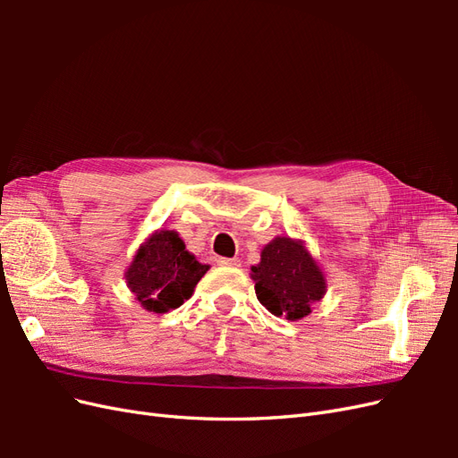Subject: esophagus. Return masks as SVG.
<instances>
[{
  "instance_id": "obj_1",
  "label": "esophagus",
  "mask_w": 458,
  "mask_h": 458,
  "mask_svg": "<svg viewBox=\"0 0 458 458\" xmlns=\"http://www.w3.org/2000/svg\"><path fill=\"white\" fill-rule=\"evenodd\" d=\"M219 266H231V267H241V259L239 258H219L217 259Z\"/></svg>"
}]
</instances>
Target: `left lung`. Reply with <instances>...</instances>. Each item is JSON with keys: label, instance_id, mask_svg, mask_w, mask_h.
I'll list each match as a JSON object with an SVG mask.
<instances>
[{"label": "left lung", "instance_id": "1", "mask_svg": "<svg viewBox=\"0 0 458 458\" xmlns=\"http://www.w3.org/2000/svg\"><path fill=\"white\" fill-rule=\"evenodd\" d=\"M256 296L266 310L288 321L311 311V303L325 296V276L301 242L276 237L261 250L252 267Z\"/></svg>", "mask_w": 458, "mask_h": 458}]
</instances>
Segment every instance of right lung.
<instances>
[{
    "instance_id": "right-lung-1",
    "label": "right lung",
    "mask_w": 458,
    "mask_h": 458,
    "mask_svg": "<svg viewBox=\"0 0 458 458\" xmlns=\"http://www.w3.org/2000/svg\"><path fill=\"white\" fill-rule=\"evenodd\" d=\"M206 271L175 231H158L137 250L126 279L145 310L165 313L192 296Z\"/></svg>"
}]
</instances>
